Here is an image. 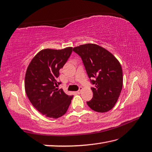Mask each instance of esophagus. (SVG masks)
<instances>
[{
	"label": "esophagus",
	"instance_id": "obj_1",
	"mask_svg": "<svg viewBox=\"0 0 152 152\" xmlns=\"http://www.w3.org/2000/svg\"><path fill=\"white\" fill-rule=\"evenodd\" d=\"M82 91V87H80V90H79L78 91H77L76 92V93L77 94H81Z\"/></svg>",
	"mask_w": 152,
	"mask_h": 152
}]
</instances>
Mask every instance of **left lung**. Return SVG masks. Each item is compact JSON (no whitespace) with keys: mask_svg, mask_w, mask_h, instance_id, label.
I'll return each mask as SVG.
<instances>
[{"mask_svg":"<svg viewBox=\"0 0 152 152\" xmlns=\"http://www.w3.org/2000/svg\"><path fill=\"white\" fill-rule=\"evenodd\" d=\"M73 51L82 58L92 84L93 97L87 102L95 111L105 113L117 103L123 88L121 65L111 53L96 44L88 43L75 47Z\"/></svg>","mask_w":152,"mask_h":152,"instance_id":"left-lung-1","label":"left lung"}]
</instances>
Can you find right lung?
I'll list each match as a JSON object with an SVG mask.
<instances>
[{
	"instance_id": "1",
	"label": "right lung",
	"mask_w": 152,
	"mask_h": 152,
	"mask_svg": "<svg viewBox=\"0 0 152 152\" xmlns=\"http://www.w3.org/2000/svg\"><path fill=\"white\" fill-rule=\"evenodd\" d=\"M72 47L40 50L28 66L25 76L27 96L41 114L57 118L66 113L73 96H68L56 87L59 70L70 57Z\"/></svg>"
}]
</instances>
